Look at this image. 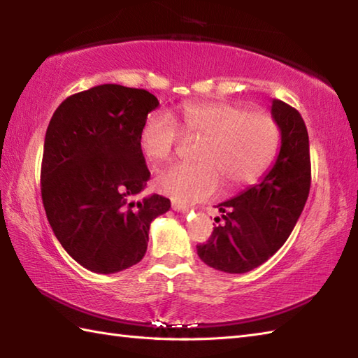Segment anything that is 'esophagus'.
Returning a JSON list of instances; mask_svg holds the SVG:
<instances>
[{"instance_id": "34e87169", "label": "esophagus", "mask_w": 358, "mask_h": 358, "mask_svg": "<svg viewBox=\"0 0 358 358\" xmlns=\"http://www.w3.org/2000/svg\"><path fill=\"white\" fill-rule=\"evenodd\" d=\"M172 209L177 210V212H187L189 210V206H186V204L180 203L177 200H172Z\"/></svg>"}]
</instances>
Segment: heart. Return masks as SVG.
Instances as JSON below:
<instances>
[{"mask_svg":"<svg viewBox=\"0 0 358 358\" xmlns=\"http://www.w3.org/2000/svg\"><path fill=\"white\" fill-rule=\"evenodd\" d=\"M175 120L187 136H204L196 155L199 164L178 163L155 180L159 192L181 203L212 199L222 189V180L229 187L250 183L278 148L277 121L262 109L246 110L231 101L187 103L175 113ZM179 129L169 113H152L138 136L144 157L154 163L169 162L180 146Z\"/></svg>","mask_w":358,"mask_h":358,"instance_id":"b5f03b06","label":"heart"}]
</instances>
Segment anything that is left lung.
Returning <instances> with one entry per match:
<instances>
[{
	"instance_id": "left-lung-1",
	"label": "left lung",
	"mask_w": 358,
	"mask_h": 358,
	"mask_svg": "<svg viewBox=\"0 0 358 358\" xmlns=\"http://www.w3.org/2000/svg\"><path fill=\"white\" fill-rule=\"evenodd\" d=\"M271 113L281 134L275 163L234 199L218 204L210 238L196 254L210 268L245 273L263 264L285 245L305 208L310 187L309 136L299 110L272 100ZM222 223L220 224L219 222Z\"/></svg>"
}]
</instances>
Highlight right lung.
Listing matches in <instances>:
<instances>
[{"mask_svg": "<svg viewBox=\"0 0 358 358\" xmlns=\"http://www.w3.org/2000/svg\"><path fill=\"white\" fill-rule=\"evenodd\" d=\"M144 89L101 85L75 94L53 112L44 138L41 196L53 234L75 262L115 273L146 254L152 220L171 200H136L150 172L138 144L158 108Z\"/></svg>", "mask_w": 358, "mask_h": 358, "instance_id": "right-lung-1", "label": "right lung"}]
</instances>
